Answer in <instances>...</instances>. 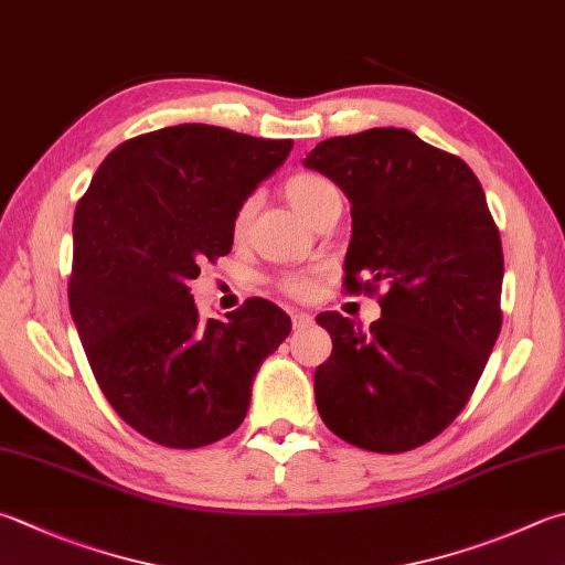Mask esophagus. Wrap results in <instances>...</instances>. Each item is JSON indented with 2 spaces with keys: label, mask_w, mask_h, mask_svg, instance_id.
<instances>
[{
  "label": "esophagus",
  "mask_w": 565,
  "mask_h": 565,
  "mask_svg": "<svg viewBox=\"0 0 565 565\" xmlns=\"http://www.w3.org/2000/svg\"><path fill=\"white\" fill-rule=\"evenodd\" d=\"M315 324V317L310 312H292V327L295 329H307Z\"/></svg>",
  "instance_id": "esophagus-1"
}]
</instances>
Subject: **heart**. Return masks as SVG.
Returning <instances> with one entry per match:
<instances>
[{"instance_id": "1", "label": "heart", "mask_w": 565, "mask_h": 565, "mask_svg": "<svg viewBox=\"0 0 565 565\" xmlns=\"http://www.w3.org/2000/svg\"><path fill=\"white\" fill-rule=\"evenodd\" d=\"M285 196L290 199V204L300 211V214L317 223L324 211L339 201L337 186L329 182L327 177L315 174V172H297L285 182ZM255 199H246L236 211V218H233V233L241 236L246 231L248 221L253 216ZM278 287L290 297H307L312 292V278L305 273H285L278 278Z\"/></svg>"}]
</instances>
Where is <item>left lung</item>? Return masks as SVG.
<instances>
[{
	"label": "left lung",
	"mask_w": 565,
	"mask_h": 565,
	"mask_svg": "<svg viewBox=\"0 0 565 565\" xmlns=\"http://www.w3.org/2000/svg\"><path fill=\"white\" fill-rule=\"evenodd\" d=\"M305 167L351 201L344 290L387 285L369 329L317 315L332 337L315 371L317 411L361 450L420 448L470 401L502 329L504 255L480 179L403 127L332 137Z\"/></svg>",
	"instance_id": "8db88e82"
}]
</instances>
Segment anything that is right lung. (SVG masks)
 <instances>
[{
	"label": "right lung",
	"mask_w": 565,
	"mask_h": 565,
	"mask_svg": "<svg viewBox=\"0 0 565 565\" xmlns=\"http://www.w3.org/2000/svg\"><path fill=\"white\" fill-rule=\"evenodd\" d=\"M290 150L216 125L164 127L117 145L78 201L71 315L103 396L147 440L191 450L226 438L290 334L260 297L204 322L189 287L201 263L231 253L238 206Z\"/></svg>",
	"instance_id": "obj_1"
}]
</instances>
